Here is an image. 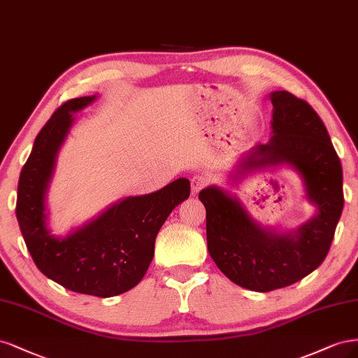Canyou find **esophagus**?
I'll list each match as a JSON object with an SVG mask.
<instances>
[{
	"label": "esophagus",
	"instance_id": "esophagus-1",
	"mask_svg": "<svg viewBox=\"0 0 358 358\" xmlns=\"http://www.w3.org/2000/svg\"><path fill=\"white\" fill-rule=\"evenodd\" d=\"M190 182H192V193H193V194L199 193V192L206 186V180H205L203 177H201V176L193 177Z\"/></svg>",
	"mask_w": 358,
	"mask_h": 358
}]
</instances>
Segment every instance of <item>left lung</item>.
<instances>
[{
  "label": "left lung",
  "instance_id": "8db88e82",
  "mask_svg": "<svg viewBox=\"0 0 358 358\" xmlns=\"http://www.w3.org/2000/svg\"><path fill=\"white\" fill-rule=\"evenodd\" d=\"M271 102L273 135L242 159L239 174L288 164L302 176L318 214L294 232L276 234L260 227L220 187L199 193L214 263L232 282L262 293L292 285L320 266L343 210L342 165L324 123L306 101L287 90L272 92Z\"/></svg>",
  "mask_w": 358,
  "mask_h": 358
}]
</instances>
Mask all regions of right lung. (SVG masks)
<instances>
[{"mask_svg":"<svg viewBox=\"0 0 358 358\" xmlns=\"http://www.w3.org/2000/svg\"><path fill=\"white\" fill-rule=\"evenodd\" d=\"M94 99L66 101L38 132L19 177L16 217L34 263L48 278L76 293L111 297L143 280L157 232L171 211L189 198L190 181L178 178L155 193L126 198L65 238L50 235L44 196L57 150L74 122L71 113Z\"/></svg>","mask_w":358,"mask_h":358,"instance_id":"right-lung-1","label":"right lung"}]
</instances>
